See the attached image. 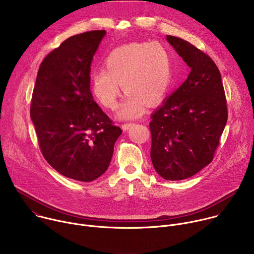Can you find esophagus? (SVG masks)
I'll return each mask as SVG.
<instances>
[{
  "label": "esophagus",
  "instance_id": "obj_1",
  "mask_svg": "<svg viewBox=\"0 0 254 254\" xmlns=\"http://www.w3.org/2000/svg\"><path fill=\"white\" fill-rule=\"evenodd\" d=\"M131 126H133V124H131V123H126V124L122 125V128H123L124 130H127Z\"/></svg>",
  "mask_w": 254,
  "mask_h": 254
}]
</instances>
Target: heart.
Masks as SVG:
<instances>
[{"label": "heart", "mask_w": 254, "mask_h": 254, "mask_svg": "<svg viewBox=\"0 0 254 254\" xmlns=\"http://www.w3.org/2000/svg\"><path fill=\"white\" fill-rule=\"evenodd\" d=\"M103 65L91 74L92 92L103 106L116 110L122 84L127 92L120 111L123 119L140 116L144 102H160L172 85L171 55L157 42L122 45L106 56Z\"/></svg>", "instance_id": "obj_1"}]
</instances>
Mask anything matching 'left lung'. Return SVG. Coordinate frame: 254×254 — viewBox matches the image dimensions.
Returning <instances> with one entry per match:
<instances>
[{
    "mask_svg": "<svg viewBox=\"0 0 254 254\" xmlns=\"http://www.w3.org/2000/svg\"><path fill=\"white\" fill-rule=\"evenodd\" d=\"M167 40L191 71L151 117V159L162 178L177 181L194 176L212 162L228 112L214 61L183 39L167 35Z\"/></svg>",
    "mask_w": 254,
    "mask_h": 254,
    "instance_id": "left-lung-1",
    "label": "left lung"
}]
</instances>
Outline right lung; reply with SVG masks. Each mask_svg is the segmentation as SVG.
I'll return each instance as SVG.
<instances>
[{
    "mask_svg": "<svg viewBox=\"0 0 254 254\" xmlns=\"http://www.w3.org/2000/svg\"><path fill=\"white\" fill-rule=\"evenodd\" d=\"M105 33L74 35L52 50L39 67L31 100L43 157L58 173L80 182L107 170L123 132L90 92V65Z\"/></svg>",
    "mask_w": 254,
    "mask_h": 254,
    "instance_id": "1",
    "label": "right lung"
}]
</instances>
